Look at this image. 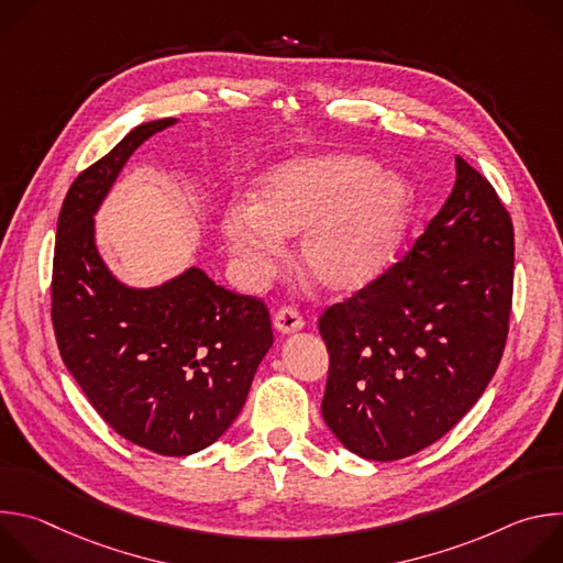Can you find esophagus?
Masks as SVG:
<instances>
[{
    "mask_svg": "<svg viewBox=\"0 0 563 563\" xmlns=\"http://www.w3.org/2000/svg\"><path fill=\"white\" fill-rule=\"evenodd\" d=\"M305 325L302 316L298 313V309L294 307H283L276 311L274 316V328L280 332V334H294V332H300Z\"/></svg>",
    "mask_w": 563,
    "mask_h": 563,
    "instance_id": "34e87169",
    "label": "esophagus"
}]
</instances>
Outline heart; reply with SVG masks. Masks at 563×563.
Instances as JSON below:
<instances>
[{
  "label": "heart",
  "instance_id": "obj_1",
  "mask_svg": "<svg viewBox=\"0 0 563 563\" xmlns=\"http://www.w3.org/2000/svg\"><path fill=\"white\" fill-rule=\"evenodd\" d=\"M410 200V187L367 157L311 155L267 172L252 207L224 211L220 231L250 283L269 280L283 258V238L298 235L302 272L330 291H352L394 254Z\"/></svg>",
  "mask_w": 563,
  "mask_h": 563
}]
</instances>
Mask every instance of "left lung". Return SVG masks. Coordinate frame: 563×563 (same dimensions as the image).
<instances>
[{
    "mask_svg": "<svg viewBox=\"0 0 563 563\" xmlns=\"http://www.w3.org/2000/svg\"><path fill=\"white\" fill-rule=\"evenodd\" d=\"M456 183L412 250L318 332L330 352L323 419L369 461L410 456L450 432L504 356L515 229L495 187L456 155Z\"/></svg>",
    "mask_w": 563,
    "mask_h": 563,
    "instance_id": "obj_1",
    "label": "left lung"
}]
</instances>
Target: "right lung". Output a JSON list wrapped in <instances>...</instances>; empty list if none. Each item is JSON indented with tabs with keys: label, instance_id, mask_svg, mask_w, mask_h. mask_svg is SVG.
I'll return each mask as SVG.
<instances>
[{
	"label": "right lung",
	"instance_id": "add662e5",
	"mask_svg": "<svg viewBox=\"0 0 563 563\" xmlns=\"http://www.w3.org/2000/svg\"><path fill=\"white\" fill-rule=\"evenodd\" d=\"M172 124L135 126L73 180L57 218L51 318L62 361L96 412L144 450L187 456L235 421L274 334L261 298L224 289L198 267L133 289L96 250L100 202L131 153Z\"/></svg>",
	"mask_w": 563,
	"mask_h": 563
}]
</instances>
